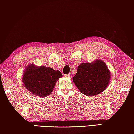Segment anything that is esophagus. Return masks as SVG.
I'll return each instance as SVG.
<instances>
[{"label": "esophagus", "mask_w": 134, "mask_h": 134, "mask_svg": "<svg viewBox=\"0 0 134 134\" xmlns=\"http://www.w3.org/2000/svg\"><path fill=\"white\" fill-rule=\"evenodd\" d=\"M65 77H68V78H71L72 77V74H71V73H69V74H66Z\"/></svg>", "instance_id": "obj_1"}]
</instances>
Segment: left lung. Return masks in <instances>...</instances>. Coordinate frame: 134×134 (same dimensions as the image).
Returning <instances> with one entry per match:
<instances>
[{
  "instance_id": "obj_1",
  "label": "left lung",
  "mask_w": 134,
  "mask_h": 134,
  "mask_svg": "<svg viewBox=\"0 0 134 134\" xmlns=\"http://www.w3.org/2000/svg\"><path fill=\"white\" fill-rule=\"evenodd\" d=\"M111 79L110 71L105 62L96 59L79 65L72 80L80 92L88 96L98 95L105 90Z\"/></svg>"
}]
</instances>
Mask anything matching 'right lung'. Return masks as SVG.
Returning a JSON list of instances; mask_svg holds the SVG:
<instances>
[{
  "label": "right lung",
  "mask_w": 134,
  "mask_h": 134,
  "mask_svg": "<svg viewBox=\"0 0 134 134\" xmlns=\"http://www.w3.org/2000/svg\"><path fill=\"white\" fill-rule=\"evenodd\" d=\"M62 77L60 71L44 66H37L31 63L23 74L22 80L27 90L40 98L48 96L54 90L56 82Z\"/></svg>",
  "instance_id": "1"
}]
</instances>
